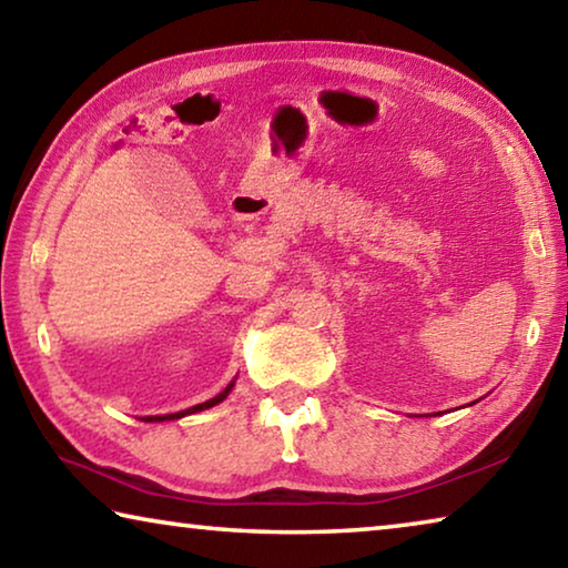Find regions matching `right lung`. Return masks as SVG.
Returning <instances> with one entry per match:
<instances>
[{"mask_svg":"<svg viewBox=\"0 0 568 568\" xmlns=\"http://www.w3.org/2000/svg\"><path fill=\"white\" fill-rule=\"evenodd\" d=\"M233 386H235V381L230 383V386L223 390V393H217L215 398H210V400H205V403H197V406H192V408H187V410H180V413H168V416H148V418H142V420H175V418H182V416H190V413H197V410H205V408H213V406H217L220 400H225L227 398V393L233 390Z\"/></svg>","mask_w":568,"mask_h":568,"instance_id":"right-lung-1","label":"right lung"}]
</instances>
